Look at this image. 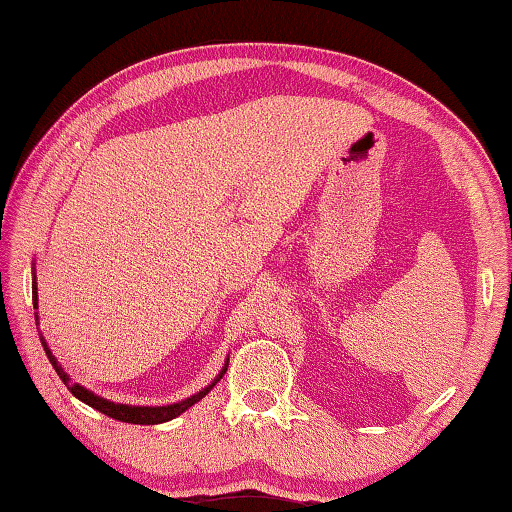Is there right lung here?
<instances>
[{
    "mask_svg": "<svg viewBox=\"0 0 512 512\" xmlns=\"http://www.w3.org/2000/svg\"><path fill=\"white\" fill-rule=\"evenodd\" d=\"M33 280H36V275H33ZM33 302H36V309H38V287H36V282H33ZM36 325H38V314H36ZM40 341H42V348H45V352H47V359L51 361V366H54V370L58 372V377L63 379V384L69 388V393H72L74 397H79V400L85 402L88 406H92V409H97L103 415H108V418H115L119 422H131V424H160V422H169L173 418H178V415L185 413L189 406L201 402L203 397L216 386V381H219L225 375V370H228V361H225L221 372L216 375V379L212 381L210 386H205L203 391H198L196 395L187 397V400H183V402L167 404V406H128V404H117V402L106 400V397L94 395L92 391L83 388L81 384H72V381H69V375L63 370V366H60L58 359L54 357V352L47 348V343H45V339H42V334H40Z\"/></svg>",
    "mask_w": 512,
    "mask_h": 512,
    "instance_id": "obj_1",
    "label": "right lung"
}]
</instances>
